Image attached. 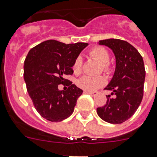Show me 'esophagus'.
<instances>
[{"instance_id": "obj_1", "label": "esophagus", "mask_w": 157, "mask_h": 157, "mask_svg": "<svg viewBox=\"0 0 157 157\" xmlns=\"http://www.w3.org/2000/svg\"><path fill=\"white\" fill-rule=\"evenodd\" d=\"M85 93L88 94H90L91 96H95V95H97V94H98V92L96 91H94V92H92V91H85Z\"/></svg>"}]
</instances>
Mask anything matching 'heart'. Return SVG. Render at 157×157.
<instances>
[{
	"label": "heart",
	"instance_id": "heart-1",
	"mask_svg": "<svg viewBox=\"0 0 157 157\" xmlns=\"http://www.w3.org/2000/svg\"><path fill=\"white\" fill-rule=\"evenodd\" d=\"M89 55L92 58L96 59L101 63V68L105 73L111 72V67L109 65V52L103 47H94L90 50ZM82 69V60L81 57H76L75 59L72 70L75 74H80ZM105 80L102 76H84L77 80L76 85L79 88L86 91H94L98 90L105 85Z\"/></svg>",
	"mask_w": 157,
	"mask_h": 157
}]
</instances>
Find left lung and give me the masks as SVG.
Returning a JSON list of instances; mask_svg holds the SVG:
<instances>
[{
    "label": "left lung",
    "instance_id": "left-lung-1",
    "mask_svg": "<svg viewBox=\"0 0 157 157\" xmlns=\"http://www.w3.org/2000/svg\"><path fill=\"white\" fill-rule=\"evenodd\" d=\"M100 45L107 46L113 51L116 59L114 76L105 90H111L106 96V104L97 108L102 120L113 124L127 121L135 114L142 101L145 80L143 57L132 44L117 39L99 41Z\"/></svg>",
    "mask_w": 157,
    "mask_h": 157
}]
</instances>
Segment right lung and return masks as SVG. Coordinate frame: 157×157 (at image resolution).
<instances>
[{"instance_id": "obj_1", "label": "right lung", "mask_w": 157, "mask_h": 157, "mask_svg": "<svg viewBox=\"0 0 157 157\" xmlns=\"http://www.w3.org/2000/svg\"><path fill=\"white\" fill-rule=\"evenodd\" d=\"M87 46L86 43L65 44L51 39L35 46L26 56L24 80L28 94L38 113L47 120L60 122L74 111L83 90L63 77L72 75L75 59ZM60 83L68 90H59Z\"/></svg>"}]
</instances>
